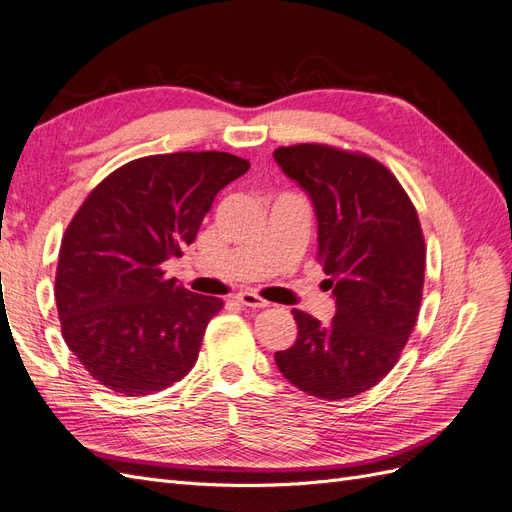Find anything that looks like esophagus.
<instances>
[{"instance_id": "1", "label": "esophagus", "mask_w": 512, "mask_h": 512, "mask_svg": "<svg viewBox=\"0 0 512 512\" xmlns=\"http://www.w3.org/2000/svg\"><path fill=\"white\" fill-rule=\"evenodd\" d=\"M237 301L241 303V305H245V307H267L269 305V301H265L262 297H258L256 292H252V290H241L239 294H237Z\"/></svg>"}]
</instances>
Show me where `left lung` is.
<instances>
[{"instance_id": "obj_1", "label": "left lung", "mask_w": 512, "mask_h": 512, "mask_svg": "<svg viewBox=\"0 0 512 512\" xmlns=\"http://www.w3.org/2000/svg\"><path fill=\"white\" fill-rule=\"evenodd\" d=\"M273 158L312 200L318 260L335 297L329 324L292 309L299 335L275 352L277 369L320 399L361 395L395 367L421 309L425 239L416 209L391 170L363 153L303 143Z\"/></svg>"}]
</instances>
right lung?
<instances>
[{
    "mask_svg": "<svg viewBox=\"0 0 512 512\" xmlns=\"http://www.w3.org/2000/svg\"><path fill=\"white\" fill-rule=\"evenodd\" d=\"M250 162L224 151L138 158L89 192L61 239L55 301L76 359L106 389L158 393L194 367L222 301L166 280L213 198Z\"/></svg>",
    "mask_w": 512,
    "mask_h": 512,
    "instance_id": "obj_1",
    "label": "right lung"
}]
</instances>
